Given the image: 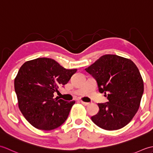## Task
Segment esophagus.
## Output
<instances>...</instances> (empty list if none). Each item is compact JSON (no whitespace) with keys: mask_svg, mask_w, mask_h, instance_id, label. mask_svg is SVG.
Listing matches in <instances>:
<instances>
[{"mask_svg":"<svg viewBox=\"0 0 153 153\" xmlns=\"http://www.w3.org/2000/svg\"><path fill=\"white\" fill-rule=\"evenodd\" d=\"M81 102H82V105H83L84 106H88V105H89V102H84V101H82V100H81Z\"/></svg>","mask_w":153,"mask_h":153,"instance_id":"34e87169","label":"esophagus"}]
</instances>
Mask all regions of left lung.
<instances>
[{"instance_id": "left-lung-1", "label": "left lung", "mask_w": 153, "mask_h": 153, "mask_svg": "<svg viewBox=\"0 0 153 153\" xmlns=\"http://www.w3.org/2000/svg\"><path fill=\"white\" fill-rule=\"evenodd\" d=\"M95 77L99 92L108 102L98 104L99 113L91 120L106 130H117L131 121L140 106L143 81L137 67L128 58L106 54L85 69Z\"/></svg>"}]
</instances>
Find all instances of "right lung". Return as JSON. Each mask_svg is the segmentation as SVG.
I'll use <instances>...</instances> for the list:
<instances>
[{"instance_id":"1","label":"right lung","mask_w":153,"mask_h":153,"mask_svg":"<svg viewBox=\"0 0 153 153\" xmlns=\"http://www.w3.org/2000/svg\"><path fill=\"white\" fill-rule=\"evenodd\" d=\"M76 71L65 69L48 58L27 61L19 68L14 79L18 107L35 128L53 130L66 121L76 101L54 98V93L68 83Z\"/></svg>"}]
</instances>
